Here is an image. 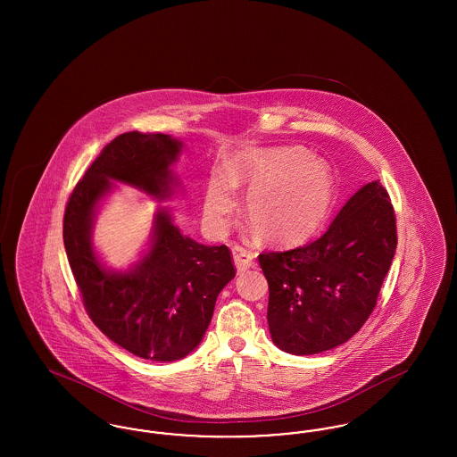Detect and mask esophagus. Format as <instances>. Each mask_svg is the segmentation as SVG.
Returning a JSON list of instances; mask_svg holds the SVG:
<instances>
[{"label":"esophagus","instance_id":"34e87169","mask_svg":"<svg viewBox=\"0 0 457 457\" xmlns=\"http://www.w3.org/2000/svg\"><path fill=\"white\" fill-rule=\"evenodd\" d=\"M233 259H235L238 272H245L246 269L253 267V253L250 250L239 246V245L233 246Z\"/></svg>","mask_w":457,"mask_h":457}]
</instances>
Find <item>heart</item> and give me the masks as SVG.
Wrapping results in <instances>:
<instances>
[{"label":"heart","mask_w":457,"mask_h":457,"mask_svg":"<svg viewBox=\"0 0 457 457\" xmlns=\"http://www.w3.org/2000/svg\"><path fill=\"white\" fill-rule=\"evenodd\" d=\"M222 174L224 179L209 183L204 198V218L216 233L229 224L238 187H248L243 218L272 243H296L312 237L326 220L334 200L328 168L300 147L239 154Z\"/></svg>","instance_id":"obj_1"}]
</instances>
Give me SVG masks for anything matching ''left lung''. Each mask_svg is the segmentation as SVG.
Wrapping results in <instances>:
<instances>
[{
  "instance_id": "obj_1",
  "label": "left lung",
  "mask_w": 457,
  "mask_h": 457,
  "mask_svg": "<svg viewBox=\"0 0 457 457\" xmlns=\"http://www.w3.org/2000/svg\"><path fill=\"white\" fill-rule=\"evenodd\" d=\"M395 246L391 196L378 179L349 198L320 238L286 252H262L276 346L315 354L346 343L377 306Z\"/></svg>"
}]
</instances>
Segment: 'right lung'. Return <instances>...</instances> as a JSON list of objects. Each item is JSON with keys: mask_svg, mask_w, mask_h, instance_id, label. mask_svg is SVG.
<instances>
[{"mask_svg": "<svg viewBox=\"0 0 457 457\" xmlns=\"http://www.w3.org/2000/svg\"><path fill=\"white\" fill-rule=\"evenodd\" d=\"M181 142L164 133L118 135L88 166L66 202V257L90 320L112 343L153 361H173L198 346L220 289L237 269L226 245L204 246L183 237L159 212L151 252L127 274L108 272L90 245V222L109 179L164 196Z\"/></svg>", "mask_w": 457, "mask_h": 457, "instance_id": "add662e5", "label": "right lung"}]
</instances>
